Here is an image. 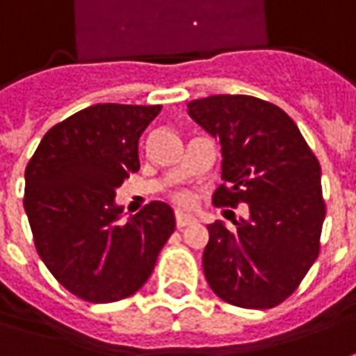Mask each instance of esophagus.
Instances as JSON below:
<instances>
[{
    "instance_id": "obj_1",
    "label": "esophagus",
    "mask_w": 356,
    "mask_h": 356,
    "mask_svg": "<svg viewBox=\"0 0 356 356\" xmlns=\"http://www.w3.org/2000/svg\"><path fill=\"white\" fill-rule=\"evenodd\" d=\"M195 218L193 216H188V213H183V212H177L175 213V223H177L179 229H183L186 225H191V223H195Z\"/></svg>"
}]
</instances>
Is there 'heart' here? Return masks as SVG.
I'll return each instance as SVG.
<instances>
[{"label":"heart","instance_id":"heart-1","mask_svg":"<svg viewBox=\"0 0 356 356\" xmlns=\"http://www.w3.org/2000/svg\"><path fill=\"white\" fill-rule=\"evenodd\" d=\"M175 202H177L181 208H191V206L195 204V198H193V195H188V193H179V195L175 196Z\"/></svg>","mask_w":356,"mask_h":356}]
</instances>
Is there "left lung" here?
Returning <instances> with one entry per match:
<instances>
[{
  "label": "left lung",
  "instance_id": "1",
  "mask_svg": "<svg viewBox=\"0 0 356 356\" xmlns=\"http://www.w3.org/2000/svg\"><path fill=\"white\" fill-rule=\"evenodd\" d=\"M188 115L221 144L223 185L213 202L248 206V218L208 225L202 266L229 305L272 308L299 287L320 252L325 218L316 156L277 106L243 94L186 104Z\"/></svg>",
  "mask_w": 356,
  "mask_h": 356
}]
</instances>
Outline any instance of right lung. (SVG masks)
<instances>
[{"instance_id":"obj_1","label":"right lung","mask_w":356,"mask_h":356,"mask_svg":"<svg viewBox=\"0 0 356 356\" xmlns=\"http://www.w3.org/2000/svg\"><path fill=\"white\" fill-rule=\"evenodd\" d=\"M161 106L96 104L51 127L24 171V212L42 262L67 291L113 302L143 287L175 229L154 200L123 223L115 191L140 170L138 138Z\"/></svg>"}]
</instances>
